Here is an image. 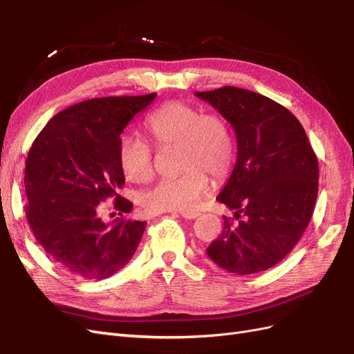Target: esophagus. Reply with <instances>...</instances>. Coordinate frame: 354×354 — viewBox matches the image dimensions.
Listing matches in <instances>:
<instances>
[{"mask_svg":"<svg viewBox=\"0 0 354 354\" xmlns=\"http://www.w3.org/2000/svg\"><path fill=\"white\" fill-rule=\"evenodd\" d=\"M180 215L183 218H186V219H194V218H198L201 215V212H198V211H183V212H180Z\"/></svg>","mask_w":354,"mask_h":354,"instance_id":"1","label":"esophagus"}]
</instances>
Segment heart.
<instances>
[{
    "mask_svg": "<svg viewBox=\"0 0 354 354\" xmlns=\"http://www.w3.org/2000/svg\"><path fill=\"white\" fill-rule=\"evenodd\" d=\"M145 129L156 146H176L174 178H165L140 196L149 214L189 211L208 190L211 177H223L233 162L234 142L227 121L218 114H202L187 102L171 101L158 106L145 121ZM118 161L131 183H148L155 176L153 152L135 135L121 136Z\"/></svg>",
    "mask_w": 354,
    "mask_h": 354,
    "instance_id": "heart-1",
    "label": "heart"
}]
</instances>
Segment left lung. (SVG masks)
Wrapping results in <instances>:
<instances>
[{"label": "left lung", "mask_w": 354, "mask_h": 354, "mask_svg": "<svg viewBox=\"0 0 354 354\" xmlns=\"http://www.w3.org/2000/svg\"><path fill=\"white\" fill-rule=\"evenodd\" d=\"M196 96L233 126L237 161L216 201L234 209L206 249L228 272L270 270L297 245L318 196L319 167L306 131L288 109L268 96L224 86Z\"/></svg>", "instance_id": "8db88e82"}]
</instances>
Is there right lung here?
I'll return each mask as SVG.
<instances>
[{
	"label": "right lung",
	"instance_id": "right-lung-1",
	"mask_svg": "<svg viewBox=\"0 0 354 354\" xmlns=\"http://www.w3.org/2000/svg\"><path fill=\"white\" fill-rule=\"evenodd\" d=\"M156 93L108 96L54 115L32 143L24 169V206L36 241L66 271L104 279L135 254L146 227L127 219L133 203L118 194L124 173L120 135ZM115 198L120 218L102 219V202Z\"/></svg>",
	"mask_w": 354,
	"mask_h": 354
}]
</instances>
